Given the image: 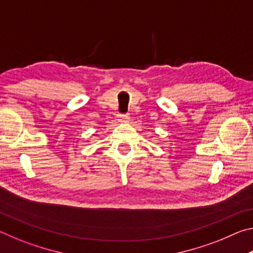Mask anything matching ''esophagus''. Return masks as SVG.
<instances>
[{"instance_id": "1", "label": "esophagus", "mask_w": 253, "mask_h": 253, "mask_svg": "<svg viewBox=\"0 0 253 253\" xmlns=\"http://www.w3.org/2000/svg\"><path fill=\"white\" fill-rule=\"evenodd\" d=\"M129 118H130V116L128 114H118V121L121 122V123H126V122H128L129 121Z\"/></svg>"}]
</instances>
